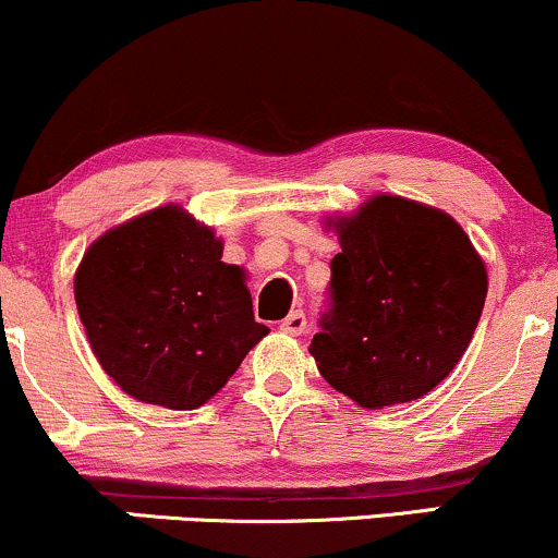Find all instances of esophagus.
I'll use <instances>...</instances> for the list:
<instances>
[{"instance_id": "obj_1", "label": "esophagus", "mask_w": 558, "mask_h": 558, "mask_svg": "<svg viewBox=\"0 0 558 558\" xmlns=\"http://www.w3.org/2000/svg\"><path fill=\"white\" fill-rule=\"evenodd\" d=\"M304 328H306V317H304V312H299V310L291 312V315L280 323V330L288 332V336H301Z\"/></svg>"}]
</instances>
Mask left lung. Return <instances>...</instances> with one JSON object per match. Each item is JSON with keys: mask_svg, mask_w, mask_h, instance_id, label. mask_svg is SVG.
<instances>
[{"mask_svg": "<svg viewBox=\"0 0 558 558\" xmlns=\"http://www.w3.org/2000/svg\"><path fill=\"white\" fill-rule=\"evenodd\" d=\"M332 310L310 354L338 393L364 409L417 401L451 375L483 315L488 270L444 209L375 194L325 217Z\"/></svg>", "mask_w": 558, "mask_h": 558, "instance_id": "left-lung-1", "label": "left lung"}]
</instances>
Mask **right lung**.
<instances>
[{
    "label": "right lung",
    "instance_id": "obj_1",
    "mask_svg": "<svg viewBox=\"0 0 558 558\" xmlns=\"http://www.w3.org/2000/svg\"><path fill=\"white\" fill-rule=\"evenodd\" d=\"M75 306L101 369L175 412L213 399L270 332L254 323L246 270L181 204L101 233L75 270Z\"/></svg>",
    "mask_w": 558,
    "mask_h": 558
}]
</instances>
